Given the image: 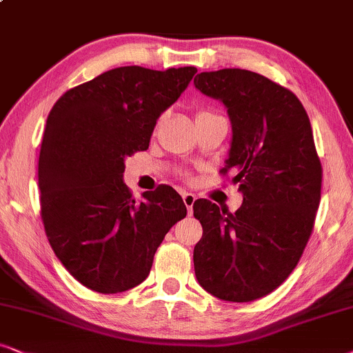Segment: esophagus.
Segmentation results:
<instances>
[{"mask_svg":"<svg viewBox=\"0 0 353 353\" xmlns=\"http://www.w3.org/2000/svg\"><path fill=\"white\" fill-rule=\"evenodd\" d=\"M182 200H184V205L187 207V213L192 215V207H194L195 195L190 194V192H184V194H182Z\"/></svg>","mask_w":353,"mask_h":353,"instance_id":"1","label":"esophagus"}]
</instances>
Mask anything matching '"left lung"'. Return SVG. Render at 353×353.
Returning <instances> with one entry per match:
<instances>
[{
    "instance_id": "1",
    "label": "left lung",
    "mask_w": 353,
    "mask_h": 353,
    "mask_svg": "<svg viewBox=\"0 0 353 353\" xmlns=\"http://www.w3.org/2000/svg\"><path fill=\"white\" fill-rule=\"evenodd\" d=\"M194 84L226 107L233 137L223 172H234L243 194L234 213L194 203L203 228L195 276L220 300L254 301L285 282L313 231L323 169L310 117L292 91L254 71H203Z\"/></svg>"
}]
</instances>
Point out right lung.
Returning a JSON list of instances; mask_svg holds the SVG:
<instances>
[{"label": "right lung", "instance_id": "1", "mask_svg": "<svg viewBox=\"0 0 353 353\" xmlns=\"http://www.w3.org/2000/svg\"><path fill=\"white\" fill-rule=\"evenodd\" d=\"M195 73L120 66L66 91L48 114L39 156L43 226L55 256L89 290L109 295L140 285L187 215L169 185L137 202L123 171L127 156L148 150L156 120Z\"/></svg>", "mask_w": 353, "mask_h": 353}]
</instances>
